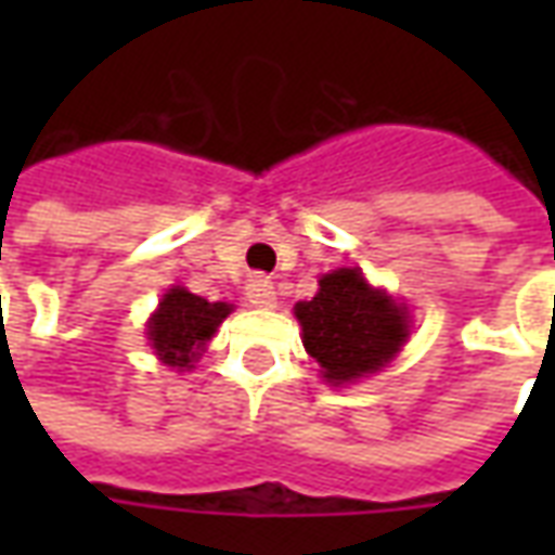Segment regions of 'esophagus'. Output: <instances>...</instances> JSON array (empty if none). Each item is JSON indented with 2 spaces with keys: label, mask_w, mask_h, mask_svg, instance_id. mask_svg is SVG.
Wrapping results in <instances>:
<instances>
[{
  "label": "esophagus",
  "mask_w": 555,
  "mask_h": 555,
  "mask_svg": "<svg viewBox=\"0 0 555 555\" xmlns=\"http://www.w3.org/2000/svg\"><path fill=\"white\" fill-rule=\"evenodd\" d=\"M246 300L253 302L255 309H273L276 306V291L273 282L264 276H253L246 282Z\"/></svg>",
  "instance_id": "34e87169"
}]
</instances>
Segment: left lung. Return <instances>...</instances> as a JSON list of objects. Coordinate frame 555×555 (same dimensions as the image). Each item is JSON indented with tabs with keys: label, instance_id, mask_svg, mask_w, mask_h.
I'll list each match as a JSON object with an SVG mask.
<instances>
[{
	"label": "left lung",
	"instance_id": "8db88e82",
	"mask_svg": "<svg viewBox=\"0 0 555 555\" xmlns=\"http://www.w3.org/2000/svg\"><path fill=\"white\" fill-rule=\"evenodd\" d=\"M318 285L312 300L294 306V314L302 326V345L321 362L326 384H353L396 360L410 336L404 302L372 288L360 267H338Z\"/></svg>",
	"mask_w": 555,
	"mask_h": 555
}]
</instances>
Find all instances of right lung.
Here are the masks:
<instances>
[{
	"label": "right lung",
	"mask_w": 555,
	"mask_h": 555,
	"mask_svg": "<svg viewBox=\"0 0 555 555\" xmlns=\"http://www.w3.org/2000/svg\"><path fill=\"white\" fill-rule=\"evenodd\" d=\"M231 314L229 302H207L181 285L163 294L157 312L147 321V341L171 369H193L217 326Z\"/></svg>",
	"instance_id": "add662e5"
}]
</instances>
